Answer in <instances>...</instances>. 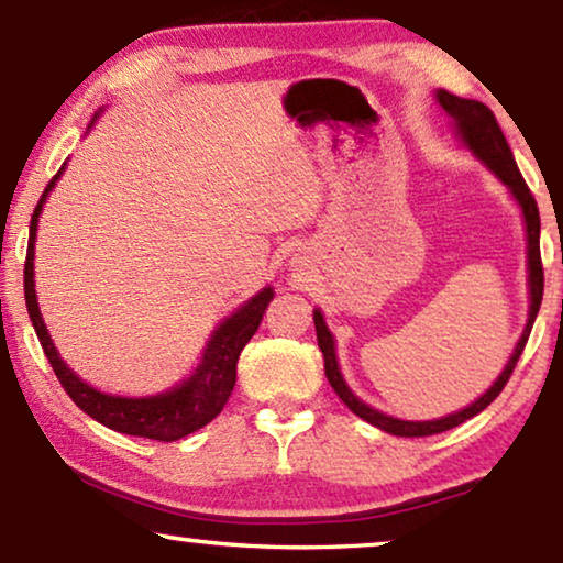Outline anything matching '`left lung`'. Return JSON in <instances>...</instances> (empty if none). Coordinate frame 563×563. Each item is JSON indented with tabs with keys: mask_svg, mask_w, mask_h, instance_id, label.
<instances>
[{
	"mask_svg": "<svg viewBox=\"0 0 563 563\" xmlns=\"http://www.w3.org/2000/svg\"><path fill=\"white\" fill-rule=\"evenodd\" d=\"M438 102L443 104V108L455 118V123H459L461 139L466 141V144L474 148V154L478 156V159H484L486 167H489L494 175H497L501 183H505L509 190H512L515 200L522 208V216H526V231H528L530 313H528V327H526V332H522L520 342H517L512 357H509V363L505 365V371H501V376L494 380V386L482 396V399H476L474 404H471V407H466L463 411H455V415H448L443 419H432V422H404V419H394L388 415H380V411H376V409H371L368 404H363L355 394L350 391L347 384L342 380L340 365H336L334 340H332V334H329V329L324 324V317H321V311H313L317 340H319L321 352H324V373H327L329 384H332V388L336 391V396H340V399L347 404V409L352 411V415L365 419V422L378 427V430L399 434V438H427V434H438V432L453 430V427L463 424L466 419L476 417L478 411H484L486 407H489V404L501 394V388L507 386L509 376H512L517 360H520L522 350H526L530 329H533V321H536L538 309H541V301H543L541 216H538V203H536L533 192H530V187L526 185V179H522L520 169H517L512 148H509L505 133H501L497 118H494V112L486 108L484 102L463 100V97L448 92V89H438Z\"/></svg>",
	"mask_w": 563,
	"mask_h": 563,
	"instance_id": "obj_1",
	"label": "left lung"
}]
</instances>
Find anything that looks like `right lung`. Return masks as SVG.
<instances>
[{
    "label": "right lung",
    "mask_w": 563,
    "mask_h": 563,
    "mask_svg": "<svg viewBox=\"0 0 563 563\" xmlns=\"http://www.w3.org/2000/svg\"><path fill=\"white\" fill-rule=\"evenodd\" d=\"M58 175H62V172H58ZM58 175H54L46 190H43L41 200H37L33 211V219H30V239L25 257V306L56 378L62 380L64 391L71 396V401L77 404L85 415L115 432L139 434V438L159 440V443H172V440H179L185 438V434L200 430V427H206L213 417L221 415L223 404L229 401L231 391H234L236 360L242 355L244 344L252 340L254 332H257L262 313H265L267 303L273 301L275 296L273 288H262L250 303L242 306L236 313H231V317L216 329L213 340L208 344L203 355V363L198 365V371H195L183 386L172 388L167 394L146 396V399H125V396H108L97 391V388L87 386L85 380L74 376V373L64 365V360L58 357L35 301L33 257L37 216H41V208L46 203L51 187L56 185Z\"/></svg>",
    "instance_id": "add662e5"
}]
</instances>
